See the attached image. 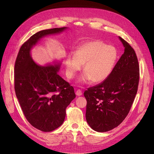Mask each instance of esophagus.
<instances>
[{
  "label": "esophagus",
  "mask_w": 154,
  "mask_h": 154,
  "mask_svg": "<svg viewBox=\"0 0 154 154\" xmlns=\"http://www.w3.org/2000/svg\"><path fill=\"white\" fill-rule=\"evenodd\" d=\"M82 91H81L80 89H78L77 91H76V94L77 96H81L82 95Z\"/></svg>",
  "instance_id": "1"
}]
</instances>
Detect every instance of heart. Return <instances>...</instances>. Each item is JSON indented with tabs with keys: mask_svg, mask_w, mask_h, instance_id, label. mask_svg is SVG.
Returning a JSON list of instances; mask_svg holds the SVG:
<instances>
[{
	"mask_svg": "<svg viewBox=\"0 0 154 154\" xmlns=\"http://www.w3.org/2000/svg\"><path fill=\"white\" fill-rule=\"evenodd\" d=\"M118 57L116 49L100 40L87 42L79 45L74 54L67 55L65 61V71L68 78H73L84 64L85 72L79 82L85 83L92 80L100 83L106 80L113 71Z\"/></svg>",
	"mask_w": 154,
	"mask_h": 154,
	"instance_id": "obj_1",
	"label": "heart"
}]
</instances>
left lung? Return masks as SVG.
I'll return each instance as SVG.
<instances>
[{
    "mask_svg": "<svg viewBox=\"0 0 154 154\" xmlns=\"http://www.w3.org/2000/svg\"><path fill=\"white\" fill-rule=\"evenodd\" d=\"M119 38L124 52L110 76L84 92L87 122L99 132L109 131L122 122L138 91L140 68L136 52L126 41Z\"/></svg>",
    "mask_w": 154,
    "mask_h": 154,
    "instance_id": "8db88e82",
    "label": "left lung"
}]
</instances>
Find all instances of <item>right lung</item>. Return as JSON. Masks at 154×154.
<instances>
[{"label":"right lung","mask_w":154,"mask_h":154,"mask_svg":"<svg viewBox=\"0 0 154 154\" xmlns=\"http://www.w3.org/2000/svg\"><path fill=\"white\" fill-rule=\"evenodd\" d=\"M66 28L37 32L22 44L14 65V89L26 119L42 132H51L65 120L66 108L75 98L73 87L58 75L60 64L40 66L32 60L30 50L45 35Z\"/></svg>","instance_id":"add662e5"}]
</instances>
